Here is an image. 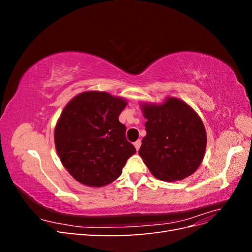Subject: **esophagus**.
I'll use <instances>...</instances> for the list:
<instances>
[{
	"label": "esophagus",
	"instance_id": "1",
	"mask_svg": "<svg viewBox=\"0 0 252 252\" xmlns=\"http://www.w3.org/2000/svg\"><path fill=\"white\" fill-rule=\"evenodd\" d=\"M141 144H142V141H141V140H138V141H135V142L133 143V145H134V147H135V149H136V150H139V149H140V147H141Z\"/></svg>",
	"mask_w": 252,
	"mask_h": 252
}]
</instances>
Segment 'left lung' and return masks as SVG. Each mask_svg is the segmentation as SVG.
<instances>
[{
  "mask_svg": "<svg viewBox=\"0 0 252 252\" xmlns=\"http://www.w3.org/2000/svg\"><path fill=\"white\" fill-rule=\"evenodd\" d=\"M146 136L139 155L151 173L165 182L192 174L205 155V127L195 111L183 101L168 97L161 105H144Z\"/></svg>",
  "mask_w": 252,
  "mask_h": 252,
  "instance_id": "1",
  "label": "left lung"
}]
</instances>
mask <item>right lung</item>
I'll list each match as a JSON object with an SVG mask.
<instances>
[{
  "label": "right lung",
  "mask_w": 252,
  "mask_h": 252,
  "mask_svg": "<svg viewBox=\"0 0 252 252\" xmlns=\"http://www.w3.org/2000/svg\"><path fill=\"white\" fill-rule=\"evenodd\" d=\"M126 101L87 91L66 105L55 131L61 162L84 185L101 187L117 180L136 150L119 121Z\"/></svg>",
  "instance_id": "1"
}]
</instances>
